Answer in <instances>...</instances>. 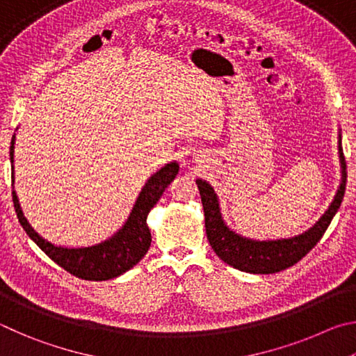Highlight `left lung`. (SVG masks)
Returning a JSON list of instances; mask_svg holds the SVG:
<instances>
[{
    "instance_id": "1",
    "label": "left lung",
    "mask_w": 356,
    "mask_h": 356,
    "mask_svg": "<svg viewBox=\"0 0 356 356\" xmlns=\"http://www.w3.org/2000/svg\"><path fill=\"white\" fill-rule=\"evenodd\" d=\"M339 161H341V184L337 188L334 200L331 201L330 207L316 221V225L308 231L298 234V236L289 238L276 240H252L243 237L232 229H229L222 220L220 212V201L212 185L202 179H196L197 188H200L204 216H206V232L209 243L222 262L231 267L242 270L246 273L268 275L286 270L297 264L301 257H305L314 248L318 240L327 231L331 220L339 209L342 197L346 193L347 182V166L346 159L342 154L341 134H339Z\"/></svg>"
}]
</instances>
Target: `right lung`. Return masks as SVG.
Here are the masks:
<instances>
[{
  "instance_id": "add662e5",
  "label": "right lung",
  "mask_w": 356,
  "mask_h": 356,
  "mask_svg": "<svg viewBox=\"0 0 356 356\" xmlns=\"http://www.w3.org/2000/svg\"><path fill=\"white\" fill-rule=\"evenodd\" d=\"M14 144L15 135L12 136L9 152L12 163V186H14ZM177 172L179 165L176 161H171V163L165 165L161 170L152 174L146 185L143 186L140 196L136 197L135 206L131 209L124 226L102 243L84 246V248H64V246H56L47 242L44 237H40L34 231L25 218L15 190H12V201H14L17 218H19L22 227L25 229L29 238L53 262H56L59 267L67 270L70 275L76 276V278L88 281H106L129 272L134 265L146 256L150 242H152L146 221L147 215L150 209L159 202L160 196L163 195L168 185L177 176Z\"/></svg>"
}]
</instances>
